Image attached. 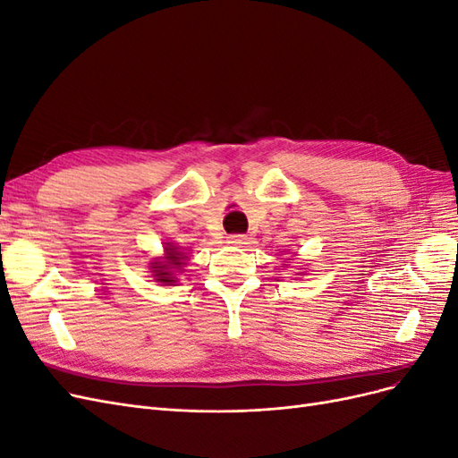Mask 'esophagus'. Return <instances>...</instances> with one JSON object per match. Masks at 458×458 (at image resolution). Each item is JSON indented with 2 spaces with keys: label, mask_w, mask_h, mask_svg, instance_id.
Masks as SVG:
<instances>
[{
  "label": "esophagus",
  "mask_w": 458,
  "mask_h": 458,
  "mask_svg": "<svg viewBox=\"0 0 458 458\" xmlns=\"http://www.w3.org/2000/svg\"><path fill=\"white\" fill-rule=\"evenodd\" d=\"M227 242L233 246H244L248 244V237L246 234H231V237H227Z\"/></svg>",
  "instance_id": "1"
}]
</instances>
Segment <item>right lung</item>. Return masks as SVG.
Wrapping results in <instances>:
<instances>
[{
	"instance_id": "obj_1",
	"label": "right lung",
	"mask_w": 458,
	"mask_h": 458,
	"mask_svg": "<svg viewBox=\"0 0 458 458\" xmlns=\"http://www.w3.org/2000/svg\"><path fill=\"white\" fill-rule=\"evenodd\" d=\"M164 259H157L150 263V269H152V276H155V281L162 283V284H172L175 283V271H182V267L185 266V252H182V248L172 244V242H165L164 248Z\"/></svg>"
}]
</instances>
